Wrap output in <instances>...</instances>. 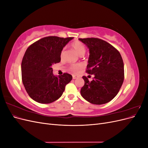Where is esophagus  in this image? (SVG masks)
<instances>
[{
  "instance_id": "esophagus-1",
  "label": "esophagus",
  "mask_w": 148,
  "mask_h": 148,
  "mask_svg": "<svg viewBox=\"0 0 148 148\" xmlns=\"http://www.w3.org/2000/svg\"><path fill=\"white\" fill-rule=\"evenodd\" d=\"M77 78H78V77L77 76H76V75H73V79H77Z\"/></svg>"
}]
</instances>
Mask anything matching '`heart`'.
Listing matches in <instances>:
<instances>
[{
	"instance_id": "1",
	"label": "heart",
	"mask_w": 148,
	"mask_h": 148,
	"mask_svg": "<svg viewBox=\"0 0 148 148\" xmlns=\"http://www.w3.org/2000/svg\"><path fill=\"white\" fill-rule=\"evenodd\" d=\"M71 47L80 56H84L85 52H86V47H85L84 44L80 41H74L71 44ZM63 54H64V51H62L60 53L61 57L63 56ZM81 69H82V66L79 64L71 65L70 66V70L71 71H73L75 73L78 72V71Z\"/></svg>"
}]
</instances>
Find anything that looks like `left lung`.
I'll list each match as a JSON object with an SVG mask.
<instances>
[{"mask_svg":"<svg viewBox=\"0 0 148 148\" xmlns=\"http://www.w3.org/2000/svg\"><path fill=\"white\" fill-rule=\"evenodd\" d=\"M79 40L89 50L86 72L95 76L91 82L83 76L84 84L80 91L81 95L91 104H106L116 96L123 84L122 56L114 46L102 39L91 38Z\"/></svg>","mask_w":148,"mask_h":148,"instance_id":"left-lung-1","label":"left lung"}]
</instances>
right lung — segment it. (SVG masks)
Returning a JSON list of instances; mask_svg holds the SVG:
<instances>
[{"instance_id": "1", "label": "right lung", "mask_w": 148, "mask_h": 148, "mask_svg": "<svg viewBox=\"0 0 148 148\" xmlns=\"http://www.w3.org/2000/svg\"><path fill=\"white\" fill-rule=\"evenodd\" d=\"M73 38L45 37L26 49L21 62L22 82L34 101L41 104L54 102L72 79V76L67 73L53 75L52 65L60 62L62 49Z\"/></svg>"}]
</instances>
